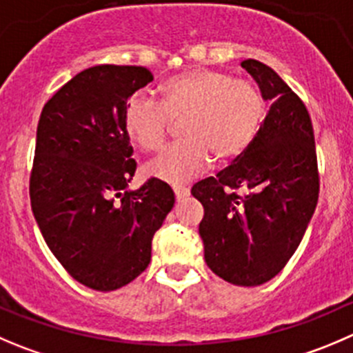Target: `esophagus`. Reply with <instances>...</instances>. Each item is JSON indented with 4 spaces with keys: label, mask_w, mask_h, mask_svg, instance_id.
Listing matches in <instances>:
<instances>
[{
    "label": "esophagus",
    "mask_w": 353,
    "mask_h": 353,
    "mask_svg": "<svg viewBox=\"0 0 353 353\" xmlns=\"http://www.w3.org/2000/svg\"><path fill=\"white\" fill-rule=\"evenodd\" d=\"M173 192H174V197L180 201V199H183V197L189 196L190 190L183 185H173Z\"/></svg>",
    "instance_id": "obj_1"
}]
</instances>
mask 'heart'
<instances>
[{"mask_svg": "<svg viewBox=\"0 0 353 353\" xmlns=\"http://www.w3.org/2000/svg\"><path fill=\"white\" fill-rule=\"evenodd\" d=\"M159 103L130 97L124 133L147 154L163 150L171 123H180L183 142L168 149L150 173L170 183L192 179L216 163H232L251 147L263 124L267 102L260 86L213 69H189L161 85Z\"/></svg>", "mask_w": 353, "mask_h": 353, "instance_id": "b5f03b06", "label": "heart"}]
</instances>
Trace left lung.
Wrapping results in <instances>:
<instances>
[{"mask_svg":"<svg viewBox=\"0 0 353 353\" xmlns=\"http://www.w3.org/2000/svg\"><path fill=\"white\" fill-rule=\"evenodd\" d=\"M270 100L250 149L192 187L203 204L199 236L208 267L236 286H260L300 246L319 199L314 126L303 100L258 60H244ZM244 188L246 194H237Z\"/></svg>","mask_w":353,"mask_h":353,"instance_id":"left-lung-1","label":"left lung"}]
</instances>
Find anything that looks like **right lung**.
<instances>
[{
	"label": "right lung",
	"mask_w": 353,
	"mask_h": 353,
	"mask_svg": "<svg viewBox=\"0 0 353 353\" xmlns=\"http://www.w3.org/2000/svg\"><path fill=\"white\" fill-rule=\"evenodd\" d=\"M152 79L140 65L90 67L39 116L32 213L60 265L97 291L126 286L145 270L154 234L174 204L171 187L157 179L126 190L137 161L124 133V105Z\"/></svg>",
	"instance_id": "right-lung-1"
}]
</instances>
